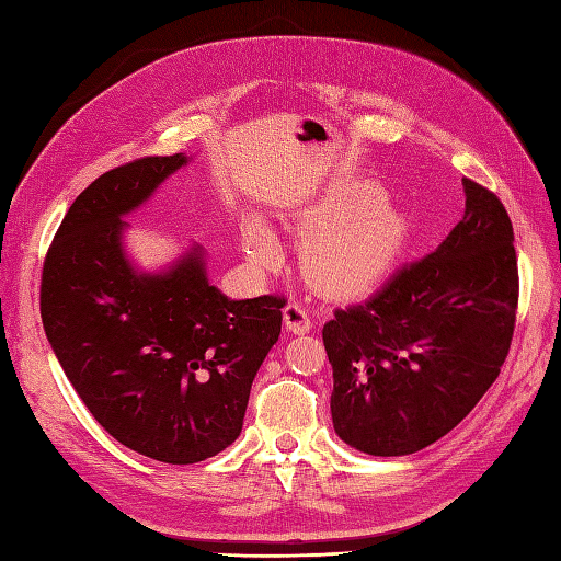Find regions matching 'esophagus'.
Masks as SVG:
<instances>
[{
  "instance_id": "esophagus-1",
  "label": "esophagus",
  "mask_w": 561,
  "mask_h": 561,
  "mask_svg": "<svg viewBox=\"0 0 561 561\" xmlns=\"http://www.w3.org/2000/svg\"><path fill=\"white\" fill-rule=\"evenodd\" d=\"M284 328L294 332V335H306V332L313 328V323L301 304H289L284 308Z\"/></svg>"
}]
</instances>
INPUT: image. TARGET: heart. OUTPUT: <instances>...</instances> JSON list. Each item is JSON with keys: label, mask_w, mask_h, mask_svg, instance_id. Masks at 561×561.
Here are the masks:
<instances>
[{"label": "heart", "mask_w": 561, "mask_h": 561, "mask_svg": "<svg viewBox=\"0 0 561 561\" xmlns=\"http://www.w3.org/2000/svg\"><path fill=\"white\" fill-rule=\"evenodd\" d=\"M308 238L304 267L320 291L359 294L386 279L400 265L410 243V221L376 187H359L350 197L323 199L306 214ZM250 265L267 267L279 257L270 226L253 217L243 229Z\"/></svg>", "instance_id": "1"}]
</instances>
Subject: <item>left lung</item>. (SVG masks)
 Returning <instances> with one entry per match:
<instances>
[{
	"label": "left lung",
	"mask_w": 561,
	"mask_h": 561,
	"mask_svg": "<svg viewBox=\"0 0 561 561\" xmlns=\"http://www.w3.org/2000/svg\"><path fill=\"white\" fill-rule=\"evenodd\" d=\"M465 214L444 243L323 328L335 434L368 456H410L470 414L511 347L518 304L514 226L462 178Z\"/></svg>",
	"instance_id": "obj_1"
}]
</instances>
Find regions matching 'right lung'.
Here are the masks:
<instances>
[{
    "label": "right lung",
    "mask_w": 561,
    "mask_h": 561,
    "mask_svg": "<svg viewBox=\"0 0 561 561\" xmlns=\"http://www.w3.org/2000/svg\"><path fill=\"white\" fill-rule=\"evenodd\" d=\"M193 157H147L96 178L47 250L41 318L69 383L96 422L141 456L190 465L229 448L250 386L282 332L279 296L233 301L190 243L139 270L125 217Z\"/></svg>",
    "instance_id": "right-lung-1"
}]
</instances>
